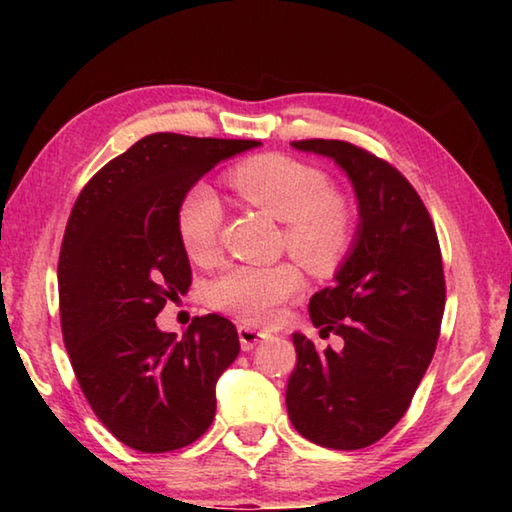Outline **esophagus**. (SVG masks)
I'll use <instances>...</instances> for the list:
<instances>
[{
    "label": "esophagus",
    "mask_w": 512,
    "mask_h": 512,
    "mask_svg": "<svg viewBox=\"0 0 512 512\" xmlns=\"http://www.w3.org/2000/svg\"><path fill=\"white\" fill-rule=\"evenodd\" d=\"M237 332H239L241 350H246V352L253 350L259 341H264V339H268V336H271V334H266V332H262V329H257L253 325H239Z\"/></svg>",
    "instance_id": "esophagus-1"
}]
</instances>
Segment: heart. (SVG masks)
<instances>
[{"mask_svg":"<svg viewBox=\"0 0 512 512\" xmlns=\"http://www.w3.org/2000/svg\"><path fill=\"white\" fill-rule=\"evenodd\" d=\"M237 192L284 225V244L311 273L327 275L352 246L354 216L323 171L280 153L257 155L230 173ZM223 210L210 187L189 189L178 210V235L194 262H207L219 244ZM305 289L296 264L230 266L207 287V302L244 323L268 325Z\"/></svg>","mask_w":512,"mask_h":512,"instance_id":"obj_1","label":"heart"}]
</instances>
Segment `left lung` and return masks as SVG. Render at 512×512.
<instances>
[{
	"mask_svg": "<svg viewBox=\"0 0 512 512\" xmlns=\"http://www.w3.org/2000/svg\"><path fill=\"white\" fill-rule=\"evenodd\" d=\"M334 160L350 178L359 223L334 284L309 300L318 350L293 334L298 363L287 411L300 436L329 449H361L384 438L409 409L436 352L445 311L443 257L427 207L400 171L341 140L291 142Z\"/></svg>",
	"mask_w": 512,
	"mask_h": 512,
	"instance_id": "8db88e82",
	"label": "left lung"
}]
</instances>
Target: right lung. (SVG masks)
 I'll use <instances>...</instances> for the list:
<instances>
[{
    "label": "right lung",
    "instance_id": "add662e5",
    "mask_svg": "<svg viewBox=\"0 0 512 512\" xmlns=\"http://www.w3.org/2000/svg\"><path fill=\"white\" fill-rule=\"evenodd\" d=\"M257 146L146 135L83 187L69 214L58 262L65 348L92 411L137 452L185 447L214 420L216 381L239 354L237 327L196 316L178 339L155 316L192 284L180 203L216 164Z\"/></svg>",
    "mask_w": 512,
    "mask_h": 512
}]
</instances>
